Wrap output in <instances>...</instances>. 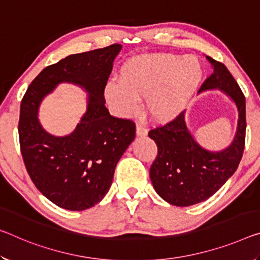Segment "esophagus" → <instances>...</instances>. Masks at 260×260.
I'll return each mask as SVG.
<instances>
[{
	"label": "esophagus",
	"instance_id": "34e87169",
	"mask_svg": "<svg viewBox=\"0 0 260 260\" xmlns=\"http://www.w3.org/2000/svg\"><path fill=\"white\" fill-rule=\"evenodd\" d=\"M148 134V131L146 129V127L143 123H138L137 125V135L138 137H146Z\"/></svg>",
	"mask_w": 260,
	"mask_h": 260
}]
</instances>
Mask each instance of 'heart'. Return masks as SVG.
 I'll list each match as a JSON object with an SVG mask.
<instances>
[{"label": "heart", "instance_id": "heart-1", "mask_svg": "<svg viewBox=\"0 0 260 260\" xmlns=\"http://www.w3.org/2000/svg\"><path fill=\"white\" fill-rule=\"evenodd\" d=\"M203 76V64L193 55H138L123 66L121 81L111 80L106 84L105 98L115 113L128 118L139 112L140 100L147 97L151 117L167 122L185 110Z\"/></svg>", "mask_w": 260, "mask_h": 260}]
</instances>
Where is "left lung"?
Masks as SVG:
<instances>
[{
	"instance_id": "left-lung-1",
	"label": "left lung",
	"mask_w": 260,
	"mask_h": 260,
	"mask_svg": "<svg viewBox=\"0 0 260 260\" xmlns=\"http://www.w3.org/2000/svg\"><path fill=\"white\" fill-rule=\"evenodd\" d=\"M214 72L198 93L219 89L237 106L238 121L234 140L221 151L201 147L185 121V112L167 125L149 131L157 145V157L150 167V180L157 194L167 203L187 207L207 200L219 191L237 170L245 145V97L223 63L206 56Z\"/></svg>"
}]
</instances>
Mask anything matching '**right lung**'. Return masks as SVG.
<instances>
[{"label": "right lung", "mask_w": 260, "mask_h": 260, "mask_svg": "<svg viewBox=\"0 0 260 260\" xmlns=\"http://www.w3.org/2000/svg\"><path fill=\"white\" fill-rule=\"evenodd\" d=\"M121 45L72 54L41 71L20 103L19 145L28 176L53 204L84 211L105 197L114 169L135 138V123L112 117L104 90ZM68 81L88 92L87 112L66 137H54L40 125V103L57 84Z\"/></svg>", "instance_id": "add662e5"}]
</instances>
